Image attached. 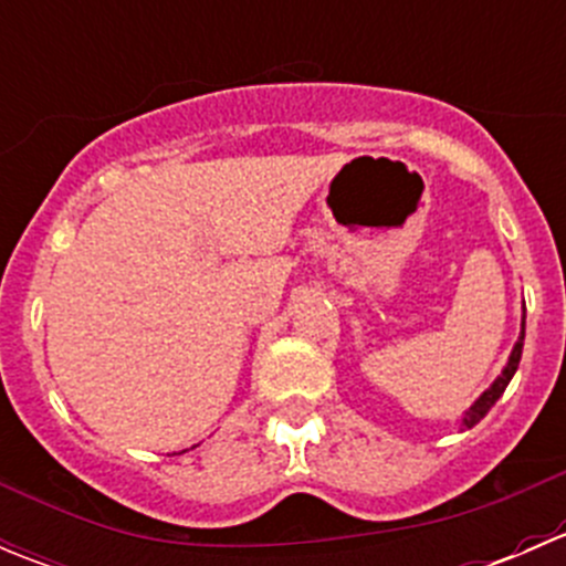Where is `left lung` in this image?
<instances>
[{
  "instance_id": "1",
  "label": "left lung",
  "mask_w": 566,
  "mask_h": 566,
  "mask_svg": "<svg viewBox=\"0 0 566 566\" xmlns=\"http://www.w3.org/2000/svg\"><path fill=\"white\" fill-rule=\"evenodd\" d=\"M523 339H526V306H523L521 336H517L515 347H512L510 361H506V367L501 369L499 378H495L493 384H490V389H484L482 394H479L476 402H473L471 408H468L465 413H462L460 430H471V427H473V424H479V421H482L484 416H488V410L493 408L495 402H499V397H501V394H504L506 386H510V380L515 378V373H517V364H521V356H523Z\"/></svg>"
}]
</instances>
